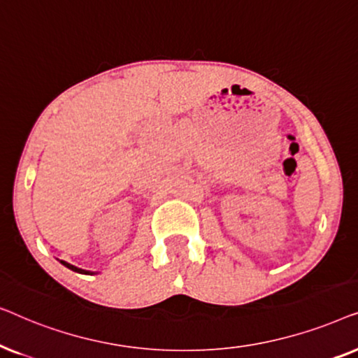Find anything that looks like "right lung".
Here are the masks:
<instances>
[{
  "label": "right lung",
  "instance_id": "add662e5",
  "mask_svg": "<svg viewBox=\"0 0 358 358\" xmlns=\"http://www.w3.org/2000/svg\"><path fill=\"white\" fill-rule=\"evenodd\" d=\"M62 264H63V266H66L68 268H71V271H75V272H80V273H91V272L83 271V268H78V267H75V266H71V264H68V262H63V261H62Z\"/></svg>",
  "mask_w": 358,
  "mask_h": 358
}]
</instances>
